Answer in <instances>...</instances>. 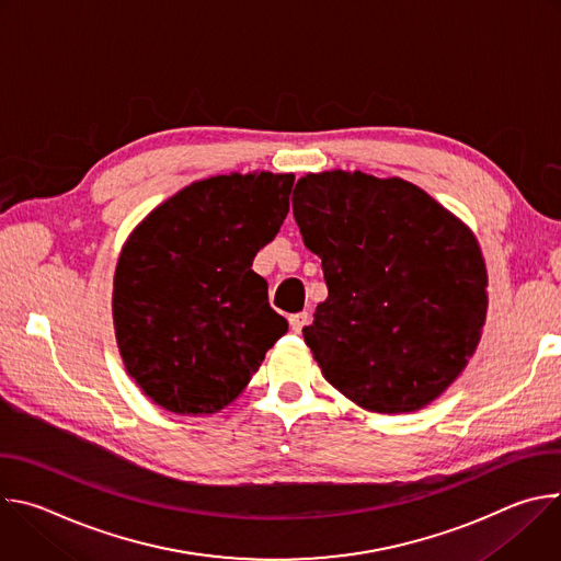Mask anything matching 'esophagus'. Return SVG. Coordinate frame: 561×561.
<instances>
[{
  "instance_id": "1",
  "label": "esophagus",
  "mask_w": 561,
  "mask_h": 561,
  "mask_svg": "<svg viewBox=\"0 0 561 561\" xmlns=\"http://www.w3.org/2000/svg\"><path fill=\"white\" fill-rule=\"evenodd\" d=\"M308 319H310V314L306 312V310H301V312H295V314H290L288 317V322H290V329L295 331V333H301V329L308 324Z\"/></svg>"
}]
</instances>
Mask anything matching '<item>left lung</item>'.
<instances>
[{"instance_id":"obj_1","label":"left lung","mask_w":561,"mask_h":561,"mask_svg":"<svg viewBox=\"0 0 561 561\" xmlns=\"http://www.w3.org/2000/svg\"><path fill=\"white\" fill-rule=\"evenodd\" d=\"M293 215L329 286L304 329L327 381L381 415L435 402L486 324L489 273L474 232L402 178L340 169L299 178Z\"/></svg>"}]
</instances>
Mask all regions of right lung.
Returning <instances> with one entry per match:
<instances>
[{"mask_svg": "<svg viewBox=\"0 0 561 561\" xmlns=\"http://www.w3.org/2000/svg\"><path fill=\"white\" fill-rule=\"evenodd\" d=\"M288 173L193 182L128 234L113 327L128 377L175 415H215L244 392L288 331L253 271L288 213Z\"/></svg>", "mask_w": 561, "mask_h": 561, "instance_id": "add662e5", "label": "right lung"}]
</instances>
